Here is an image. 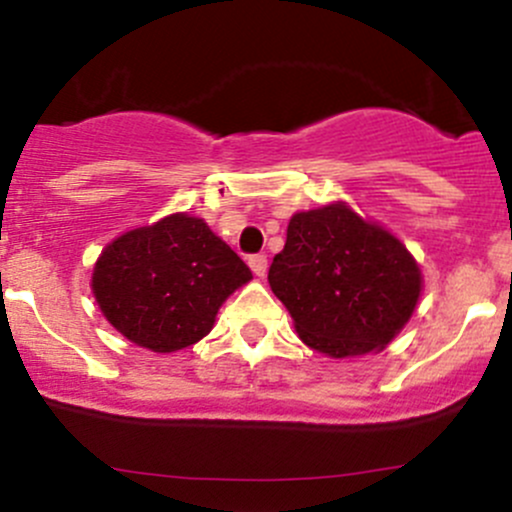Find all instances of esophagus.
Listing matches in <instances>:
<instances>
[{
	"label": "esophagus",
	"mask_w": 512,
	"mask_h": 512,
	"mask_svg": "<svg viewBox=\"0 0 512 512\" xmlns=\"http://www.w3.org/2000/svg\"><path fill=\"white\" fill-rule=\"evenodd\" d=\"M247 265L255 272V277H265L267 274V257L265 255H250L247 257Z\"/></svg>",
	"instance_id": "obj_1"
}]
</instances>
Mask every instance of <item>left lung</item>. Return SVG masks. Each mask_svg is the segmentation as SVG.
Segmentation results:
<instances>
[{
  "label": "left lung",
  "instance_id": "8db88e82",
  "mask_svg": "<svg viewBox=\"0 0 512 512\" xmlns=\"http://www.w3.org/2000/svg\"><path fill=\"white\" fill-rule=\"evenodd\" d=\"M267 279L301 341L331 358L383 351L422 292L407 247L346 203L292 215Z\"/></svg>",
  "mask_w": 512,
  "mask_h": 512
}]
</instances>
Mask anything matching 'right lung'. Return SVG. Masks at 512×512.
Returning a JSON list of instances; mask_svg holds the SVG:
<instances>
[{"label":"right lung","mask_w":512,"mask_h":512,"mask_svg":"<svg viewBox=\"0 0 512 512\" xmlns=\"http://www.w3.org/2000/svg\"><path fill=\"white\" fill-rule=\"evenodd\" d=\"M250 279V267L201 218L174 213L112 240L95 262L93 294L122 336L174 353L201 341L220 304Z\"/></svg>","instance_id":"obj_1"}]
</instances>
